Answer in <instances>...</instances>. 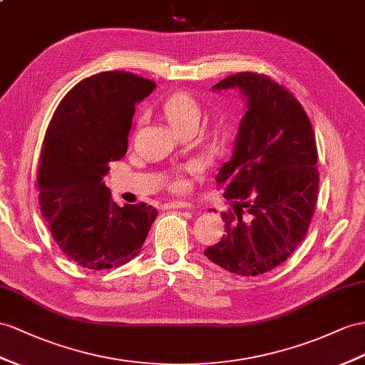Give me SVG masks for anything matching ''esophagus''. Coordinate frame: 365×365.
<instances>
[{"instance_id":"1","label":"esophagus","mask_w":365,"mask_h":365,"mask_svg":"<svg viewBox=\"0 0 365 365\" xmlns=\"http://www.w3.org/2000/svg\"><path fill=\"white\" fill-rule=\"evenodd\" d=\"M192 205L188 202H171L166 203V210H191Z\"/></svg>"}]
</instances>
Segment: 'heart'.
<instances>
[{
    "instance_id": "1",
    "label": "heart",
    "mask_w": 365,
    "mask_h": 365,
    "mask_svg": "<svg viewBox=\"0 0 365 365\" xmlns=\"http://www.w3.org/2000/svg\"><path fill=\"white\" fill-rule=\"evenodd\" d=\"M162 112L168 123L175 130H182L190 126L197 128L202 117L200 103L190 92L185 91H177L168 96L162 103ZM183 186L185 183L180 179L173 183V188L175 190H182Z\"/></svg>"
}]
</instances>
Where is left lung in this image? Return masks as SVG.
I'll return each instance as SVG.
<instances>
[{
  "instance_id": "obj_1",
  "label": "left lung",
  "mask_w": 365,
  "mask_h": 365,
  "mask_svg": "<svg viewBox=\"0 0 365 365\" xmlns=\"http://www.w3.org/2000/svg\"><path fill=\"white\" fill-rule=\"evenodd\" d=\"M247 98L235 151L216 182L232 200L225 232L205 255L239 276L272 272L294 253L313 219L319 171L313 128L301 103L262 73L239 72L214 91Z\"/></svg>"
}]
</instances>
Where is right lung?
Returning <instances> with one entry per match:
<instances>
[{
  "mask_svg": "<svg viewBox=\"0 0 365 365\" xmlns=\"http://www.w3.org/2000/svg\"><path fill=\"white\" fill-rule=\"evenodd\" d=\"M154 89L130 72L96 73L63 97L46 130L36 179L41 216L63 253L85 268L129 262L157 217L143 202L118 207L103 183L109 163L126 154L137 103Z\"/></svg>",
  "mask_w": 365,
  "mask_h": 365,
  "instance_id": "right-lung-1",
  "label": "right lung"
}]
</instances>
